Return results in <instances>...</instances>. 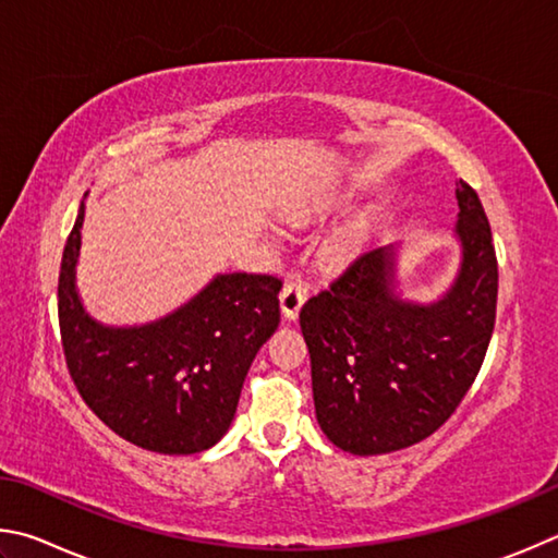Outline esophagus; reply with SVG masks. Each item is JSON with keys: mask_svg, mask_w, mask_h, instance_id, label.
<instances>
[{"mask_svg": "<svg viewBox=\"0 0 558 558\" xmlns=\"http://www.w3.org/2000/svg\"><path fill=\"white\" fill-rule=\"evenodd\" d=\"M306 296H308V287L304 284V281H296V279L287 281L284 289H281V294H279L281 314H284L289 320H294L299 316L301 306H304Z\"/></svg>", "mask_w": 558, "mask_h": 558, "instance_id": "obj_1", "label": "esophagus"}]
</instances>
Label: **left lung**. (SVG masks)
<instances>
[{
    "instance_id": "8db88e82",
    "label": "left lung",
    "mask_w": 558,
    "mask_h": 558,
    "mask_svg": "<svg viewBox=\"0 0 558 558\" xmlns=\"http://www.w3.org/2000/svg\"><path fill=\"white\" fill-rule=\"evenodd\" d=\"M456 198L463 264L438 304L399 299L392 252L369 250L301 308L318 424L348 453H392L424 441L481 373L495 328L497 257L473 185L456 181Z\"/></svg>"
}]
</instances>
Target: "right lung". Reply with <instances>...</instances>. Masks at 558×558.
Masks as SVG:
<instances>
[{
  "label": "right lung",
  "instance_id": "add662e5",
  "mask_svg": "<svg viewBox=\"0 0 558 558\" xmlns=\"http://www.w3.org/2000/svg\"><path fill=\"white\" fill-rule=\"evenodd\" d=\"M83 208L58 274V326L83 402L117 436L163 456L201 453L228 432L254 355L279 326L281 279L220 274L175 314L105 328L75 294Z\"/></svg>",
  "mask_w": 558,
  "mask_h": 558
}]
</instances>
